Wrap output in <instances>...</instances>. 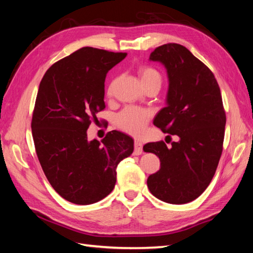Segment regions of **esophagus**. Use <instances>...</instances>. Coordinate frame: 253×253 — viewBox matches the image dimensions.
<instances>
[{"label":"esophagus","instance_id":"esophagus-1","mask_svg":"<svg viewBox=\"0 0 253 253\" xmlns=\"http://www.w3.org/2000/svg\"><path fill=\"white\" fill-rule=\"evenodd\" d=\"M142 153V143L140 141H135V150H133V154L140 155Z\"/></svg>","mask_w":253,"mask_h":253}]
</instances>
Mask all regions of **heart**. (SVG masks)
<instances>
[{"label": "heart", "mask_w": 253, "mask_h": 253, "mask_svg": "<svg viewBox=\"0 0 253 253\" xmlns=\"http://www.w3.org/2000/svg\"><path fill=\"white\" fill-rule=\"evenodd\" d=\"M139 76H140L142 84H159L162 83L160 73L150 66H142L139 68ZM113 83L107 88V94L112 93ZM150 120V113L147 110L140 109V107L129 106L124 109L116 116V126L127 133L132 136H140L146 130L147 124Z\"/></svg>", "instance_id": "heart-1"}]
</instances>
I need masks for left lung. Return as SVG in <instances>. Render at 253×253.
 Wrapping results in <instances>:
<instances>
[{
	"label": "left lung",
	"mask_w": 253,
	"mask_h": 253,
	"mask_svg": "<svg viewBox=\"0 0 253 253\" xmlns=\"http://www.w3.org/2000/svg\"><path fill=\"white\" fill-rule=\"evenodd\" d=\"M149 60L163 64L169 78L166 106L153 124L178 141L170 148L163 141L144 144L143 151L161 162L148 188L164 202L188 203L207 189L221 158L226 124L221 90L213 73L180 44L161 45Z\"/></svg>",
	"instance_id": "obj_1"
}]
</instances>
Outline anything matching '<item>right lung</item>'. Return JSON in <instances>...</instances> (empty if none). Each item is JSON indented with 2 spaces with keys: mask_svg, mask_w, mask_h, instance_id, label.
Masks as SVG:
<instances>
[{
  "mask_svg": "<svg viewBox=\"0 0 253 253\" xmlns=\"http://www.w3.org/2000/svg\"><path fill=\"white\" fill-rule=\"evenodd\" d=\"M126 55L84 46L53 64L40 83L31 121L36 152L53 189L72 203L110 195L118 163L133 151L132 138L121 131L101 141L87 136L105 107L106 74Z\"/></svg>",
  "mask_w": 253,
  "mask_h": 253,
  "instance_id": "1",
  "label": "right lung"
}]
</instances>
